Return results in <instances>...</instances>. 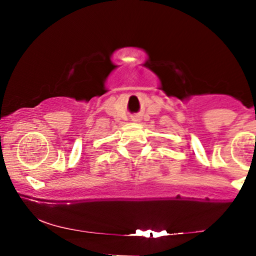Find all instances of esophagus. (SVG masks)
<instances>
[{
    "label": "esophagus",
    "mask_w": 256,
    "mask_h": 256,
    "mask_svg": "<svg viewBox=\"0 0 256 256\" xmlns=\"http://www.w3.org/2000/svg\"><path fill=\"white\" fill-rule=\"evenodd\" d=\"M132 121H140V118H138V116H135V118H132Z\"/></svg>",
    "instance_id": "34e87169"
}]
</instances>
